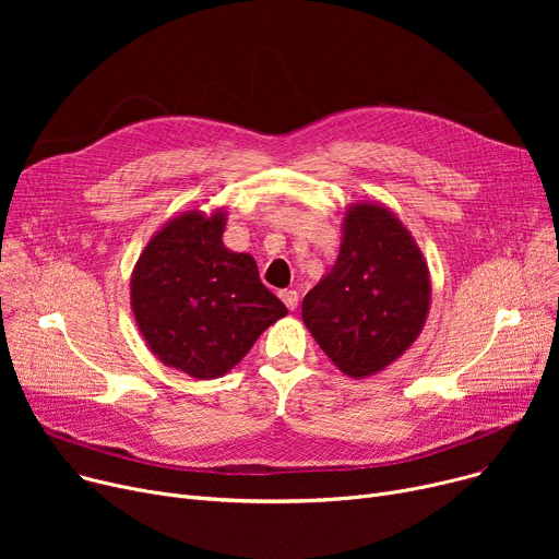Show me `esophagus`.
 Returning a JSON list of instances; mask_svg holds the SVG:
<instances>
[{
	"instance_id": "34e87169",
	"label": "esophagus",
	"mask_w": 559,
	"mask_h": 559,
	"mask_svg": "<svg viewBox=\"0 0 559 559\" xmlns=\"http://www.w3.org/2000/svg\"><path fill=\"white\" fill-rule=\"evenodd\" d=\"M281 299H283V304H285L289 310H295V308L299 306V292H297V289H283V292H281Z\"/></svg>"
}]
</instances>
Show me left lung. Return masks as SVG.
Here are the masks:
<instances>
[{
  "mask_svg": "<svg viewBox=\"0 0 559 559\" xmlns=\"http://www.w3.org/2000/svg\"><path fill=\"white\" fill-rule=\"evenodd\" d=\"M428 262L403 222L378 201L350 203L329 274L308 292L304 324L350 378L388 369L417 342L430 310Z\"/></svg>",
  "mask_w": 559,
  "mask_h": 559,
  "instance_id": "1",
  "label": "left lung"
}]
</instances>
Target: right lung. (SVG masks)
<instances>
[{
    "mask_svg": "<svg viewBox=\"0 0 559 559\" xmlns=\"http://www.w3.org/2000/svg\"><path fill=\"white\" fill-rule=\"evenodd\" d=\"M228 211H186L163 224L131 274V310L152 354L197 380L228 373L287 314L251 253L230 251Z\"/></svg>",
    "mask_w": 559,
    "mask_h": 559,
    "instance_id": "obj_1",
    "label": "right lung"
}]
</instances>
